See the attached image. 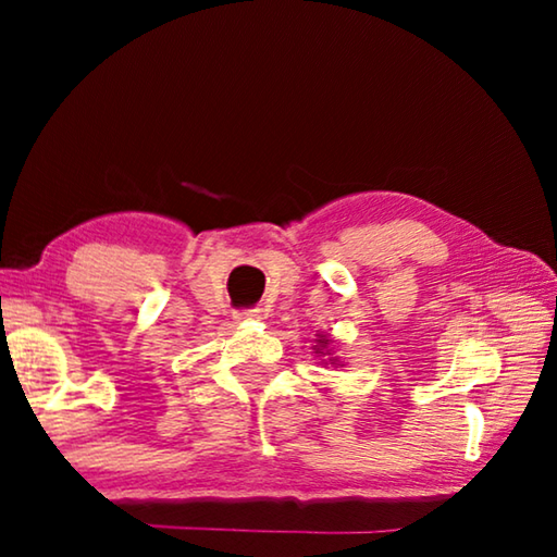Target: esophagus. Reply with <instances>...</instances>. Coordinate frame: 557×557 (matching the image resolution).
Here are the masks:
<instances>
[{"label":"esophagus","mask_w":557,"mask_h":557,"mask_svg":"<svg viewBox=\"0 0 557 557\" xmlns=\"http://www.w3.org/2000/svg\"><path fill=\"white\" fill-rule=\"evenodd\" d=\"M235 319H260V309H245V312L235 314Z\"/></svg>","instance_id":"1"}]
</instances>
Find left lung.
Instances as JSON below:
<instances>
[{
    "instance_id": "1",
    "label": "left lung",
    "mask_w": 557,
    "mask_h": 557,
    "mask_svg": "<svg viewBox=\"0 0 557 557\" xmlns=\"http://www.w3.org/2000/svg\"><path fill=\"white\" fill-rule=\"evenodd\" d=\"M319 338H317V346H314V351L317 354H329V344H332V338H329L326 334H317ZM329 361H334L336 363V358H329Z\"/></svg>"
}]
</instances>
